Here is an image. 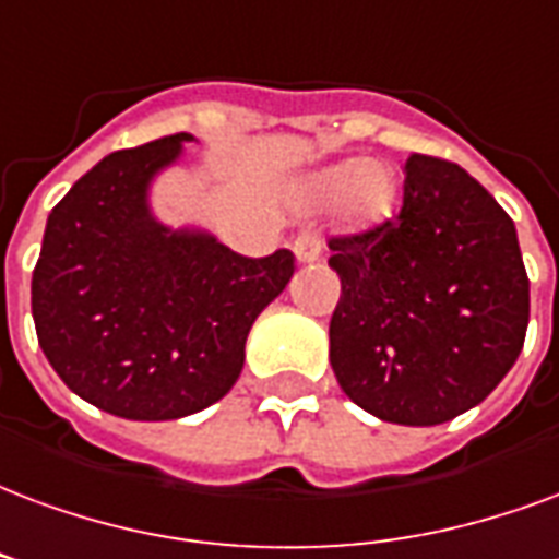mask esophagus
<instances>
[{
  "label": "esophagus",
  "instance_id": "obj_1",
  "mask_svg": "<svg viewBox=\"0 0 559 559\" xmlns=\"http://www.w3.org/2000/svg\"><path fill=\"white\" fill-rule=\"evenodd\" d=\"M293 251H296L299 263H313V260H320L322 254V239L317 237V234H311V230H305V234H299L296 242H293Z\"/></svg>",
  "mask_w": 559,
  "mask_h": 559
}]
</instances>
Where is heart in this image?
<instances>
[{
    "instance_id": "b5f03b06",
    "label": "heart",
    "mask_w": 559,
    "mask_h": 559,
    "mask_svg": "<svg viewBox=\"0 0 559 559\" xmlns=\"http://www.w3.org/2000/svg\"><path fill=\"white\" fill-rule=\"evenodd\" d=\"M346 192H349L353 210H358L364 216L382 213L394 195L388 175L367 159H346V163L332 165V168H325L313 177V195L317 198L337 201Z\"/></svg>"
}]
</instances>
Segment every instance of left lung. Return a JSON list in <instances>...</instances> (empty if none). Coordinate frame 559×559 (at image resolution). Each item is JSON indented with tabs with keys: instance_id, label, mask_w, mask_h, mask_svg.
<instances>
[{
	"instance_id": "obj_1",
	"label": "left lung",
	"mask_w": 559,
	"mask_h": 559,
	"mask_svg": "<svg viewBox=\"0 0 559 559\" xmlns=\"http://www.w3.org/2000/svg\"><path fill=\"white\" fill-rule=\"evenodd\" d=\"M329 248L341 275L329 361L355 406L436 427L510 373L531 281L512 218L465 168L412 153L400 213Z\"/></svg>"
}]
</instances>
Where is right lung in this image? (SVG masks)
Returning <instances> with one entry per match:
<instances>
[{
    "label": "right lung",
    "mask_w": 559,
    "mask_h": 559,
    "mask_svg": "<svg viewBox=\"0 0 559 559\" xmlns=\"http://www.w3.org/2000/svg\"><path fill=\"white\" fill-rule=\"evenodd\" d=\"M192 142L109 153L52 206L32 272L40 349L70 391L127 420H177L234 388L258 313L293 278V251L242 258L171 230L151 180Z\"/></svg>",
    "instance_id": "obj_1"
}]
</instances>
